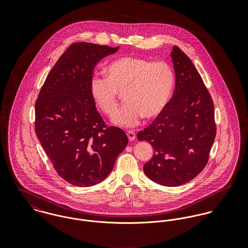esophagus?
Returning <instances> with one entry per match:
<instances>
[{
	"label": "esophagus",
	"instance_id": "obj_1",
	"mask_svg": "<svg viewBox=\"0 0 248 248\" xmlns=\"http://www.w3.org/2000/svg\"><path fill=\"white\" fill-rule=\"evenodd\" d=\"M127 137H128L130 141H133L136 139V133L134 131H128L127 132Z\"/></svg>",
	"mask_w": 248,
	"mask_h": 248
}]
</instances>
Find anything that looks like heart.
Returning <instances> with one entry per match:
<instances>
[{"instance_id":"b5f03b06","label":"heart","mask_w":248,"mask_h":248,"mask_svg":"<svg viewBox=\"0 0 248 248\" xmlns=\"http://www.w3.org/2000/svg\"><path fill=\"white\" fill-rule=\"evenodd\" d=\"M105 72L106 77H92L90 93L108 116L116 113L119 93H123L126 103L113 118L120 126H135L143 116H157L168 104L175 87V72L165 61L124 56L109 62Z\"/></svg>"}]
</instances>
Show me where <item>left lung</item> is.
<instances>
[{"instance_id": "1", "label": "left lung", "mask_w": 248, "mask_h": 248, "mask_svg": "<svg viewBox=\"0 0 248 248\" xmlns=\"http://www.w3.org/2000/svg\"><path fill=\"white\" fill-rule=\"evenodd\" d=\"M176 87L169 103L138 134L148 141L154 155L144 173L163 186H179L205 167L216 138L212 97L190 58L177 46L171 52Z\"/></svg>"}]
</instances>
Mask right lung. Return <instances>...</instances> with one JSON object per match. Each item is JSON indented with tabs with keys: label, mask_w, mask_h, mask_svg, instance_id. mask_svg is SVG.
<instances>
[{
	"label": "right lung",
	"mask_w": 248,
	"mask_h": 248,
	"mask_svg": "<svg viewBox=\"0 0 248 248\" xmlns=\"http://www.w3.org/2000/svg\"><path fill=\"white\" fill-rule=\"evenodd\" d=\"M117 49L72 44L49 71L36 100V135L57 174L74 186L104 180L128 144L123 130L105 124L90 93L96 64Z\"/></svg>",
	"instance_id": "1"
}]
</instances>
